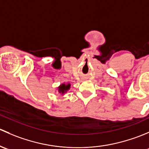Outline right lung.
<instances>
[{
	"label": "right lung",
	"instance_id": "1",
	"mask_svg": "<svg viewBox=\"0 0 149 149\" xmlns=\"http://www.w3.org/2000/svg\"><path fill=\"white\" fill-rule=\"evenodd\" d=\"M70 88V84H68V85H65V84H62L59 87V93H61V94H64L67 92V90H68Z\"/></svg>",
	"mask_w": 149,
	"mask_h": 149
}]
</instances>
